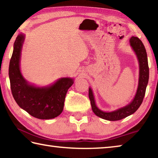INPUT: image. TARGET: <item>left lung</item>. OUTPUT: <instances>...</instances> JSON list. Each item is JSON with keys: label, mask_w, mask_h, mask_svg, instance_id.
I'll return each instance as SVG.
<instances>
[{"label": "left lung", "mask_w": 158, "mask_h": 158, "mask_svg": "<svg viewBox=\"0 0 158 158\" xmlns=\"http://www.w3.org/2000/svg\"><path fill=\"white\" fill-rule=\"evenodd\" d=\"M130 44L137 55L139 65V77L137 93L132 101L127 105L117 109L116 111L105 112L100 110L96 106L92 89L89 88V96L90 104H91L92 110L96 116L100 117L101 118L111 121L121 120L135 113L143 102L149 78V68L146 51L142 42L137 37L132 36L131 37L130 39Z\"/></svg>", "instance_id": "1"}]
</instances>
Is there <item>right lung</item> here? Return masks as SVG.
<instances>
[{"instance_id":"obj_1","label":"right lung","mask_w":158,"mask_h":158,"mask_svg":"<svg viewBox=\"0 0 158 158\" xmlns=\"http://www.w3.org/2000/svg\"><path fill=\"white\" fill-rule=\"evenodd\" d=\"M25 35L19 34L14 43L10 61V88L16 102L32 116L39 119H52L62 113L65 95L73 84L72 78H61L45 87H36L23 78L20 71V58Z\"/></svg>"}]
</instances>
